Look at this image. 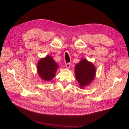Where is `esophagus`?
<instances>
[{
	"label": "esophagus",
	"mask_w": 129,
	"mask_h": 129,
	"mask_svg": "<svg viewBox=\"0 0 129 129\" xmlns=\"http://www.w3.org/2000/svg\"><path fill=\"white\" fill-rule=\"evenodd\" d=\"M66 66L67 68H70V67H71V63H67L66 64Z\"/></svg>",
	"instance_id": "obj_1"
}]
</instances>
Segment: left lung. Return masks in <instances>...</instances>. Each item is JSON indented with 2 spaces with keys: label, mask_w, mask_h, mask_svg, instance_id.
<instances>
[{
  "label": "left lung",
  "mask_w": 129,
  "mask_h": 129,
  "mask_svg": "<svg viewBox=\"0 0 129 129\" xmlns=\"http://www.w3.org/2000/svg\"><path fill=\"white\" fill-rule=\"evenodd\" d=\"M75 73L80 87L83 88L94 80L96 68L91 62L86 59H82L75 66Z\"/></svg>",
  "instance_id": "obj_1"
}]
</instances>
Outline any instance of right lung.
Wrapping results in <instances>:
<instances>
[{
    "instance_id": "1",
    "label": "right lung",
    "mask_w": 129,
    "mask_h": 129,
    "mask_svg": "<svg viewBox=\"0 0 129 129\" xmlns=\"http://www.w3.org/2000/svg\"><path fill=\"white\" fill-rule=\"evenodd\" d=\"M58 66L50 56H46L39 61L37 64L38 74L42 80L49 81L55 76Z\"/></svg>"
}]
</instances>
